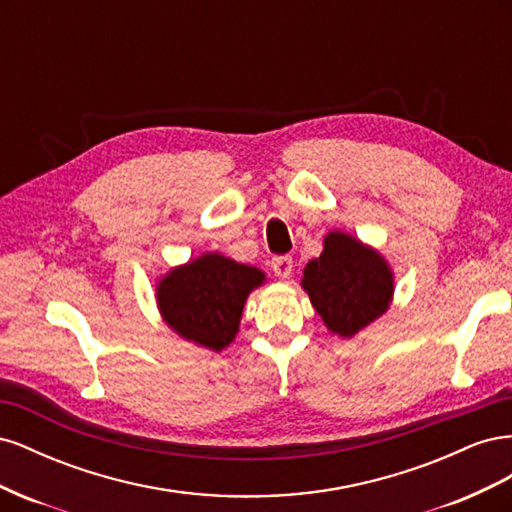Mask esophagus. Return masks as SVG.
<instances>
[{"instance_id": "34e87169", "label": "esophagus", "mask_w": 512, "mask_h": 512, "mask_svg": "<svg viewBox=\"0 0 512 512\" xmlns=\"http://www.w3.org/2000/svg\"><path fill=\"white\" fill-rule=\"evenodd\" d=\"M271 267H273L275 275L280 277V280H286V277H290V273H292V256H288V254L273 256Z\"/></svg>"}]
</instances>
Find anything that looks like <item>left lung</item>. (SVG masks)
I'll use <instances>...</instances> for the list:
<instances>
[{
    "label": "left lung",
    "instance_id": "obj_1",
    "mask_svg": "<svg viewBox=\"0 0 512 512\" xmlns=\"http://www.w3.org/2000/svg\"><path fill=\"white\" fill-rule=\"evenodd\" d=\"M316 312L327 327L352 337L389 307L393 275L378 252L369 250L344 232H331L324 239V252L303 271Z\"/></svg>",
    "mask_w": 512,
    "mask_h": 512
}]
</instances>
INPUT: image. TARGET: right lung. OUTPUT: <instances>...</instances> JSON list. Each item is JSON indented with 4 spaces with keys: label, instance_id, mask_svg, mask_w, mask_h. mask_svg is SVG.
I'll return each instance as SVG.
<instances>
[{
    "label": "right lung",
    "instance_id": "1",
    "mask_svg": "<svg viewBox=\"0 0 512 512\" xmlns=\"http://www.w3.org/2000/svg\"><path fill=\"white\" fill-rule=\"evenodd\" d=\"M265 275L220 254H205L168 273L158 286L162 316L179 335L211 350L228 346L239 329L243 303Z\"/></svg>",
    "mask_w": 512,
    "mask_h": 512
}]
</instances>
